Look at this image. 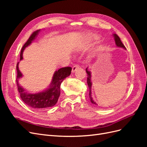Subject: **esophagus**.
<instances>
[{
  "mask_svg": "<svg viewBox=\"0 0 147 147\" xmlns=\"http://www.w3.org/2000/svg\"><path fill=\"white\" fill-rule=\"evenodd\" d=\"M79 67H80V66H79L78 64L74 65L73 66L72 69V73H74V72H75V71H76Z\"/></svg>",
  "mask_w": 147,
  "mask_h": 147,
  "instance_id": "1",
  "label": "esophagus"
}]
</instances>
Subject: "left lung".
<instances>
[{
  "mask_svg": "<svg viewBox=\"0 0 147 147\" xmlns=\"http://www.w3.org/2000/svg\"><path fill=\"white\" fill-rule=\"evenodd\" d=\"M113 35V37H114V39H115V44H116L117 46L118 47L123 48L125 49V50H126V47H124V45H123V43L121 42V40H120L119 37L118 36V35H117L116 34H114ZM86 73H87V74H88L87 83H88V88H89V90H90V93H89V96H90V100H91V103L97 105V104L94 101V100H93V99L92 98V97H91V86H92V82H91V72H90V71H89V70H88V68L86 69Z\"/></svg>",
  "mask_w": 147,
  "mask_h": 147,
  "instance_id": "left-lung-1",
  "label": "left lung"
}]
</instances>
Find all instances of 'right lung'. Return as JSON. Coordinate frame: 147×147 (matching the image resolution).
Masks as SVG:
<instances>
[{
	"instance_id": "right-lung-1",
	"label": "right lung",
	"mask_w": 147,
	"mask_h": 147,
	"mask_svg": "<svg viewBox=\"0 0 147 147\" xmlns=\"http://www.w3.org/2000/svg\"><path fill=\"white\" fill-rule=\"evenodd\" d=\"M40 30L34 32L30 35L28 41L26 42L21 49L20 53V60L23 59V53L25 48L29 46L37 37ZM18 64L16 65L17 78L16 83L21 99L24 103L34 109H45L54 106L57 102L61 92V84L64 80L70 75L72 68L70 67L61 68L56 71L51 80L49 88L43 91L37 93H28L23 88H22L18 83V80L23 77V75L18 68Z\"/></svg>"
}]
</instances>
